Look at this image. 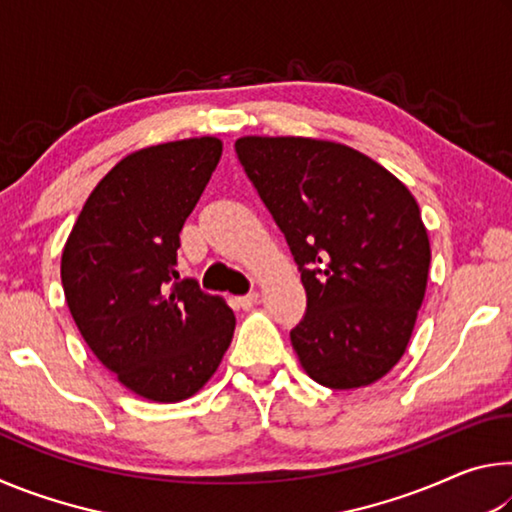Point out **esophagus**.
Listing matches in <instances>:
<instances>
[{
  "label": "esophagus",
  "mask_w": 512,
  "mask_h": 512,
  "mask_svg": "<svg viewBox=\"0 0 512 512\" xmlns=\"http://www.w3.org/2000/svg\"><path fill=\"white\" fill-rule=\"evenodd\" d=\"M257 300H259V296L257 293H248V296H241V298H237V305L241 307V309H253L255 305H257Z\"/></svg>",
  "instance_id": "esophagus-1"
}]
</instances>
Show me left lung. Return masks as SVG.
Here are the masks:
<instances>
[{
    "instance_id": "left-lung-1",
    "label": "left lung",
    "mask_w": 512,
    "mask_h": 512,
    "mask_svg": "<svg viewBox=\"0 0 512 512\" xmlns=\"http://www.w3.org/2000/svg\"><path fill=\"white\" fill-rule=\"evenodd\" d=\"M235 149L307 291V314L291 329L302 370L334 391L375 384L406 352L427 291L418 201L339 142L246 135Z\"/></svg>"
}]
</instances>
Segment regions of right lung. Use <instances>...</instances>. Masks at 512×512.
I'll use <instances>...</instances> for the list:
<instances>
[{
    "label": "right lung",
    "mask_w": 512,
    "mask_h": 512,
    "mask_svg": "<svg viewBox=\"0 0 512 512\" xmlns=\"http://www.w3.org/2000/svg\"><path fill=\"white\" fill-rule=\"evenodd\" d=\"M219 137H187L119 160L85 201L60 257L76 327L119 384L144 400L194 397L235 334L221 296L178 280L180 230L221 160Z\"/></svg>",
    "instance_id": "1"
}]
</instances>
